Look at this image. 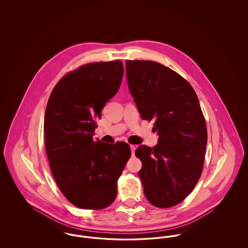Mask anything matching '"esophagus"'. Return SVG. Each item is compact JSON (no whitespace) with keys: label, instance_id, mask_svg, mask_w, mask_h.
Returning a JSON list of instances; mask_svg holds the SVG:
<instances>
[{"label":"esophagus","instance_id":"obj_1","mask_svg":"<svg viewBox=\"0 0 248 248\" xmlns=\"http://www.w3.org/2000/svg\"><path fill=\"white\" fill-rule=\"evenodd\" d=\"M130 149H131V152H132V155H134L135 151H136V146L135 145H130Z\"/></svg>","mask_w":248,"mask_h":248}]
</instances>
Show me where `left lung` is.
Segmentation results:
<instances>
[{
	"label": "left lung",
	"mask_w": 248,
	"mask_h": 248,
	"mask_svg": "<svg viewBox=\"0 0 248 248\" xmlns=\"http://www.w3.org/2000/svg\"><path fill=\"white\" fill-rule=\"evenodd\" d=\"M125 73L142 120H153L159 135L153 149L140 146L135 152L142 162L144 194L156 207H172L194 189L203 167L207 129L197 94L158 62L126 60Z\"/></svg>",
	"instance_id": "obj_1"
}]
</instances>
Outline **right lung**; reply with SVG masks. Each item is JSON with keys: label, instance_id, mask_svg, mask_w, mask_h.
I'll use <instances>...</instances> for the list:
<instances>
[{"label": "right lung", "instance_id": "1", "mask_svg": "<svg viewBox=\"0 0 248 248\" xmlns=\"http://www.w3.org/2000/svg\"><path fill=\"white\" fill-rule=\"evenodd\" d=\"M121 60L84 64L56 84L45 113V142L52 175L78 208H106L117 196V181L131 156L129 145L93 140L95 121L118 92Z\"/></svg>", "mask_w": 248, "mask_h": 248}]
</instances>
